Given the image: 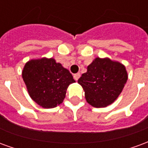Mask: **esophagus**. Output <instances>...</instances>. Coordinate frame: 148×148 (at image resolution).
Instances as JSON below:
<instances>
[{
	"instance_id": "esophagus-1",
	"label": "esophagus",
	"mask_w": 148,
	"mask_h": 148,
	"mask_svg": "<svg viewBox=\"0 0 148 148\" xmlns=\"http://www.w3.org/2000/svg\"><path fill=\"white\" fill-rule=\"evenodd\" d=\"M73 77H74V79H76V80H78L79 77H80V73H76V74H74Z\"/></svg>"
}]
</instances>
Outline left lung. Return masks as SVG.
Returning <instances> with one entry per match:
<instances>
[{
  "label": "left lung",
  "mask_w": 148,
  "mask_h": 148,
  "mask_svg": "<svg viewBox=\"0 0 148 148\" xmlns=\"http://www.w3.org/2000/svg\"><path fill=\"white\" fill-rule=\"evenodd\" d=\"M127 80L125 67L108 58H96L78 83L84 91L87 102L95 108L112 103L122 92Z\"/></svg>",
  "instance_id": "obj_1"
}]
</instances>
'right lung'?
<instances>
[{"mask_svg":"<svg viewBox=\"0 0 148 148\" xmlns=\"http://www.w3.org/2000/svg\"><path fill=\"white\" fill-rule=\"evenodd\" d=\"M22 77L30 97L45 108L60 104L65 98L69 85L75 82L69 70L52 58L27 62Z\"/></svg>","mask_w":148,"mask_h":148,"instance_id":"right-lung-1","label":"right lung"}]
</instances>
